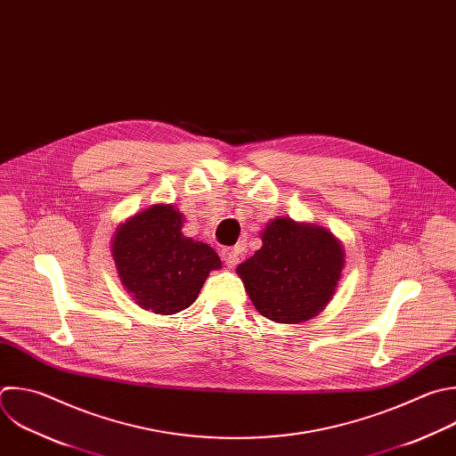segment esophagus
I'll list each match as a JSON object with an SVG mask.
<instances>
[{"mask_svg": "<svg viewBox=\"0 0 456 456\" xmlns=\"http://www.w3.org/2000/svg\"><path fill=\"white\" fill-rule=\"evenodd\" d=\"M222 257H224V261H225V265L229 268L236 266L238 261H240V256H238V252L234 248H222Z\"/></svg>", "mask_w": 456, "mask_h": 456, "instance_id": "obj_1", "label": "esophagus"}]
</instances>
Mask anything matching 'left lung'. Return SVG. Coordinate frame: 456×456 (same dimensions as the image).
<instances>
[{
	"label": "left lung",
	"mask_w": 456,
	"mask_h": 456,
	"mask_svg": "<svg viewBox=\"0 0 456 456\" xmlns=\"http://www.w3.org/2000/svg\"><path fill=\"white\" fill-rule=\"evenodd\" d=\"M261 240L263 247L236 268L256 310L279 324L319 315L346 263L340 240L321 225L291 218L272 220Z\"/></svg>",
	"instance_id": "left-lung-1"
}]
</instances>
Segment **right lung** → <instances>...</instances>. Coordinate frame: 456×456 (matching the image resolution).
Segmentation results:
<instances>
[{"instance_id": "add662e5", "label": "right lung", "mask_w": 456, "mask_h": 456, "mask_svg": "<svg viewBox=\"0 0 456 456\" xmlns=\"http://www.w3.org/2000/svg\"><path fill=\"white\" fill-rule=\"evenodd\" d=\"M183 213L156 204L116 229L112 257L118 275L137 306L158 315L190 308L211 270L222 266L218 254L183 234Z\"/></svg>"}]
</instances>
